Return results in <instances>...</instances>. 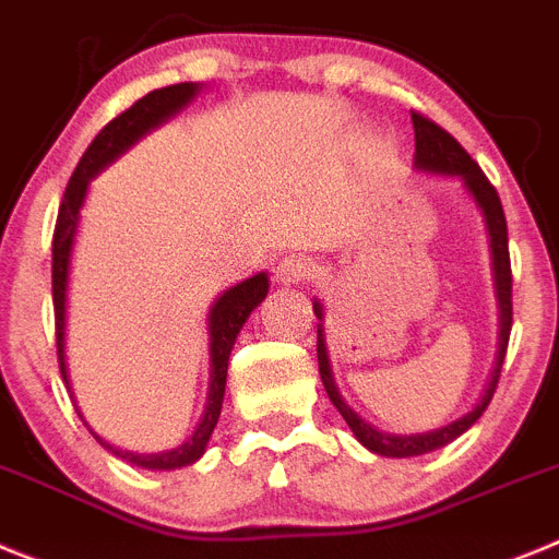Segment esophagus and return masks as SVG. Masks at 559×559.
I'll return each mask as SVG.
<instances>
[{
    "instance_id": "1",
    "label": "esophagus",
    "mask_w": 559,
    "mask_h": 559,
    "mask_svg": "<svg viewBox=\"0 0 559 559\" xmlns=\"http://www.w3.org/2000/svg\"><path fill=\"white\" fill-rule=\"evenodd\" d=\"M275 273V284L278 286H298L304 281H309L314 275V267H311L309 261L300 259V255H286V259L278 261V267L273 270Z\"/></svg>"
}]
</instances>
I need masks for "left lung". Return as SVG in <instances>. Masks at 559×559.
<instances>
[{
	"label": "left lung",
	"instance_id": "obj_1",
	"mask_svg": "<svg viewBox=\"0 0 559 559\" xmlns=\"http://www.w3.org/2000/svg\"><path fill=\"white\" fill-rule=\"evenodd\" d=\"M412 124H415V167L424 169V173L435 175H454L462 180V186L467 189V194L474 198V203L479 205L481 217H485L487 236H490V255H492V281H496V298H499V356H496V367H492V376L487 381V390L481 395L479 404L467 415L456 417L454 424L442 426V429L424 431V435H384V431L373 429L370 424H365L336 390L334 373H331L329 361V348H325V334H323V306L314 300V314L320 320L317 325V365H320V379H323L325 392H329L331 404L336 406L345 424L350 426V431L356 435V440L365 445L367 451L381 456H420L429 454V451L442 449L454 442L456 437L465 435L471 426L481 417V412L490 404L496 384H499L501 365H504L507 342H510V329H512V270H510V245H507V219L504 209H501L499 192L492 189L490 180L485 178V173L479 169L471 155L462 150V144L456 142L454 135L445 133L440 124H435L431 119L420 117V114H412Z\"/></svg>",
	"mask_w": 559,
	"mask_h": 559
}]
</instances>
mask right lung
<instances>
[{
  "mask_svg": "<svg viewBox=\"0 0 559 559\" xmlns=\"http://www.w3.org/2000/svg\"><path fill=\"white\" fill-rule=\"evenodd\" d=\"M200 92V83H175L167 88H155L147 97L130 105L122 110L117 119H110L88 144V150L80 158L78 169H74L72 180H69L67 192H63V203L58 211V223H55L52 236V300H55V336H58V361L60 376L69 386L67 373V289H69V261H72V245L74 234H78L80 209L85 203V192H88V180L105 169L110 160H117L130 144H135L144 133L167 122L175 117L180 108L192 103ZM270 278L267 273H259L253 278H245L242 284L230 286L214 300L209 314V354H211V384H209V404H205L203 420L198 424L194 435L173 451H160V454H130V451H117L114 445L103 442L105 449L119 454L122 460L133 462L139 467H150V471H173V467L192 465L203 456L205 445L211 440V431L217 426L219 412H223V395H225V379H228V359L234 350V342L250 311L267 298ZM72 392V386H69ZM80 415V412H78ZM83 417V415H80Z\"/></svg>",
  "mask_w": 559,
  "mask_h": 559,
  "instance_id": "add662e5",
  "label": "right lung"
}]
</instances>
